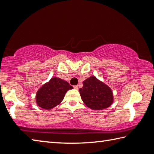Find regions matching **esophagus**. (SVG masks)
Wrapping results in <instances>:
<instances>
[{
	"instance_id": "1",
	"label": "esophagus",
	"mask_w": 154,
	"mask_h": 154,
	"mask_svg": "<svg viewBox=\"0 0 154 154\" xmlns=\"http://www.w3.org/2000/svg\"><path fill=\"white\" fill-rule=\"evenodd\" d=\"M73 88H75V89H78V85H74Z\"/></svg>"
}]
</instances>
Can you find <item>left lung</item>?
<instances>
[{"label": "left lung", "mask_w": 154, "mask_h": 154, "mask_svg": "<svg viewBox=\"0 0 154 154\" xmlns=\"http://www.w3.org/2000/svg\"><path fill=\"white\" fill-rule=\"evenodd\" d=\"M79 93L83 102L93 110H103L113 103V92L108 85L94 76H91L83 82Z\"/></svg>", "instance_id": "left-lung-1"}]
</instances>
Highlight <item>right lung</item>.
I'll list each match as a JSON object with an SVG mask.
<instances>
[{"label":"right lung","instance_id":"obj_1","mask_svg":"<svg viewBox=\"0 0 154 154\" xmlns=\"http://www.w3.org/2000/svg\"><path fill=\"white\" fill-rule=\"evenodd\" d=\"M71 89L72 87L66 81L52 77L36 92V104L43 109H53L62 102L67 91Z\"/></svg>","mask_w":154,"mask_h":154}]
</instances>
